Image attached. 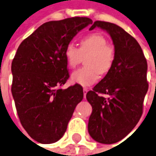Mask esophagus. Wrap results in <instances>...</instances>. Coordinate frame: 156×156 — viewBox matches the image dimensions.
Listing matches in <instances>:
<instances>
[{"instance_id":"obj_1","label":"esophagus","mask_w":156,"mask_h":156,"mask_svg":"<svg viewBox=\"0 0 156 156\" xmlns=\"http://www.w3.org/2000/svg\"><path fill=\"white\" fill-rule=\"evenodd\" d=\"M88 92V89L87 88H86V87H84L83 88V94H84V98L86 97V94H87V93Z\"/></svg>"}]
</instances>
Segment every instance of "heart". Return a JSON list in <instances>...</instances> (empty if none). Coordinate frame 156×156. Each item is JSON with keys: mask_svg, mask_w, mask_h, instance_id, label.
Listing matches in <instances>:
<instances>
[{"mask_svg": "<svg viewBox=\"0 0 156 156\" xmlns=\"http://www.w3.org/2000/svg\"><path fill=\"white\" fill-rule=\"evenodd\" d=\"M87 66L74 71L70 76L73 83L82 87L94 84L100 78V74L105 75L113 65L115 51L113 47L101 33L94 32L87 35L80 40L79 48L69 43L64 49L67 64L69 68H76L86 56Z\"/></svg>", "mask_w": 156, "mask_h": 156, "instance_id": "obj_1", "label": "heart"}]
</instances>
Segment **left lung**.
<instances>
[{
    "mask_svg": "<svg viewBox=\"0 0 156 156\" xmlns=\"http://www.w3.org/2000/svg\"><path fill=\"white\" fill-rule=\"evenodd\" d=\"M95 27L110 34L115 59L109 72L87 94L93 108L87 128L96 142L112 144L125 137L141 119L149 88L148 64L138 42L123 28L100 20L95 21L89 30ZM100 93L109 97L105 99Z\"/></svg>",
    "mask_w": 156,
    "mask_h": 156,
    "instance_id": "8db88e82",
    "label": "left lung"
}]
</instances>
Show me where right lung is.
<instances>
[{"label": "right lung", "instance_id": "add662e5", "mask_svg": "<svg viewBox=\"0 0 156 156\" xmlns=\"http://www.w3.org/2000/svg\"><path fill=\"white\" fill-rule=\"evenodd\" d=\"M73 17L43 24L24 39L12 62V94L28 135L40 144H53L65 133L83 88L62 89L69 77L64 49L80 30L92 24Z\"/></svg>", "mask_w": 156, "mask_h": 156}]
</instances>
